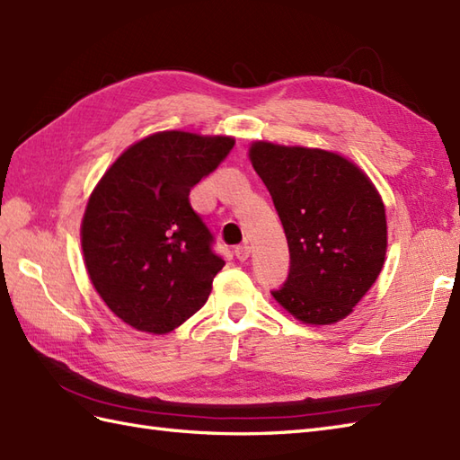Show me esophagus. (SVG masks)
Wrapping results in <instances>:
<instances>
[{
  "mask_svg": "<svg viewBox=\"0 0 460 460\" xmlns=\"http://www.w3.org/2000/svg\"><path fill=\"white\" fill-rule=\"evenodd\" d=\"M234 253H236V260L245 261L252 253V248L248 243H240V245H236V248H234Z\"/></svg>",
  "mask_w": 460,
  "mask_h": 460,
  "instance_id": "obj_1",
  "label": "esophagus"
}]
</instances>
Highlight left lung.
Instances as JSON below:
<instances>
[{
    "label": "left lung",
    "instance_id": "8db88e82",
    "mask_svg": "<svg viewBox=\"0 0 460 460\" xmlns=\"http://www.w3.org/2000/svg\"><path fill=\"white\" fill-rule=\"evenodd\" d=\"M253 170L281 218L290 265L275 300L305 323L345 318L373 287L386 255L385 205L341 155L255 142Z\"/></svg>",
    "mask_w": 460,
    "mask_h": 460
}]
</instances>
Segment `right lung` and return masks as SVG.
I'll list each match as a JSON object with an SVG mask.
<instances>
[{
	"instance_id": "obj_1",
	"label": "right lung",
	"mask_w": 460,
	"mask_h": 460,
	"mask_svg": "<svg viewBox=\"0 0 460 460\" xmlns=\"http://www.w3.org/2000/svg\"><path fill=\"white\" fill-rule=\"evenodd\" d=\"M232 148L230 137L152 134L132 144L89 197L82 222L87 273L128 326L167 333L207 302L224 260L189 193Z\"/></svg>"
}]
</instances>
